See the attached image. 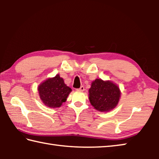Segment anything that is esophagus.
Instances as JSON below:
<instances>
[{
  "label": "esophagus",
  "instance_id": "34e87169",
  "mask_svg": "<svg viewBox=\"0 0 159 159\" xmlns=\"http://www.w3.org/2000/svg\"><path fill=\"white\" fill-rule=\"evenodd\" d=\"M84 90H85V88H84V87H83V86H81V87L79 88V89H77L78 91H83Z\"/></svg>",
  "mask_w": 159,
  "mask_h": 159
}]
</instances>
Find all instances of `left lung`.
<instances>
[{"label": "left lung", "mask_w": 159, "mask_h": 159, "mask_svg": "<svg viewBox=\"0 0 159 159\" xmlns=\"http://www.w3.org/2000/svg\"><path fill=\"white\" fill-rule=\"evenodd\" d=\"M88 92L91 105L101 112H108L114 109L120 98V88L116 83L101 79L93 80Z\"/></svg>", "instance_id": "left-lung-1"}]
</instances>
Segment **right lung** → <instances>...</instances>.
Wrapping results in <instances>:
<instances>
[{
  "instance_id": "add662e5",
  "label": "right lung",
  "mask_w": 159,
  "mask_h": 159,
  "mask_svg": "<svg viewBox=\"0 0 159 159\" xmlns=\"http://www.w3.org/2000/svg\"><path fill=\"white\" fill-rule=\"evenodd\" d=\"M71 91V88L64 83L60 74L48 78L38 87L40 99L45 106L50 108L60 107L66 101Z\"/></svg>"
}]
</instances>
